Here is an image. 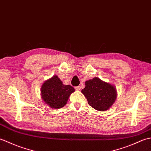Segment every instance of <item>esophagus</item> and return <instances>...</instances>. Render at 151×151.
<instances>
[{
	"label": "esophagus",
	"instance_id": "34e87169",
	"mask_svg": "<svg viewBox=\"0 0 151 151\" xmlns=\"http://www.w3.org/2000/svg\"><path fill=\"white\" fill-rule=\"evenodd\" d=\"M81 87L80 86H76V87H75L76 90H81Z\"/></svg>",
	"mask_w": 151,
	"mask_h": 151
}]
</instances>
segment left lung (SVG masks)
<instances>
[{
  "label": "left lung",
  "instance_id": "1",
  "mask_svg": "<svg viewBox=\"0 0 151 151\" xmlns=\"http://www.w3.org/2000/svg\"><path fill=\"white\" fill-rule=\"evenodd\" d=\"M85 85L82 90V94L87 99L88 104L96 110H108L116 100V88L110 83L95 77L86 81Z\"/></svg>",
  "mask_w": 151,
  "mask_h": 151
}]
</instances>
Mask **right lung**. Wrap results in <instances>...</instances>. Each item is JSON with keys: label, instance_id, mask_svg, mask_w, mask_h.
<instances>
[{"label": "right lung", "instance_id": "obj_1", "mask_svg": "<svg viewBox=\"0 0 151 151\" xmlns=\"http://www.w3.org/2000/svg\"><path fill=\"white\" fill-rule=\"evenodd\" d=\"M75 89L70 85H65L57 75L47 80L41 88V99L52 109L62 108L65 106Z\"/></svg>", "mask_w": 151, "mask_h": 151}]
</instances>
